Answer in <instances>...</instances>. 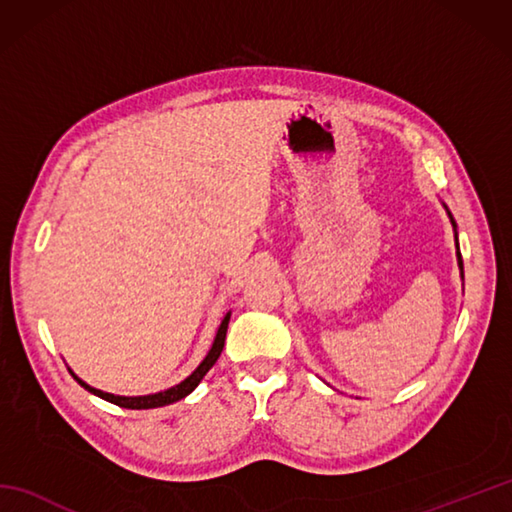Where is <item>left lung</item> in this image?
Instances as JSON below:
<instances>
[{
  "label": "left lung",
  "instance_id": "8db88e82",
  "mask_svg": "<svg viewBox=\"0 0 512 512\" xmlns=\"http://www.w3.org/2000/svg\"><path fill=\"white\" fill-rule=\"evenodd\" d=\"M451 220H453V217H451ZM453 226H455V222H453ZM460 268H462V257H460Z\"/></svg>",
  "mask_w": 512,
  "mask_h": 512
}]
</instances>
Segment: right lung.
I'll return each mask as SVG.
<instances>
[{
    "instance_id": "1",
    "label": "right lung",
    "mask_w": 512,
    "mask_h": 512,
    "mask_svg": "<svg viewBox=\"0 0 512 512\" xmlns=\"http://www.w3.org/2000/svg\"><path fill=\"white\" fill-rule=\"evenodd\" d=\"M228 319H231V314H226V317H224V321H222V325H220V330H217V334H215L213 347L209 350V354H206L204 361L198 365V369H195V372H193L189 378H184L180 385L171 387V389H167V391H160V394L136 396V398L114 396V394H107V391L94 389V387H90L88 383H83L81 378H76L72 372H70V374L74 376L76 383H79L81 387L88 389L90 394L99 396V398H103V400H107V402H114V405H118V407H125V409H154V407H165V405H171V402H176V400H182L184 396H189L191 391L200 385V380L206 376V372H209V369L215 365L217 358H220V354H222V347H224V339H226Z\"/></svg>"
}]
</instances>
